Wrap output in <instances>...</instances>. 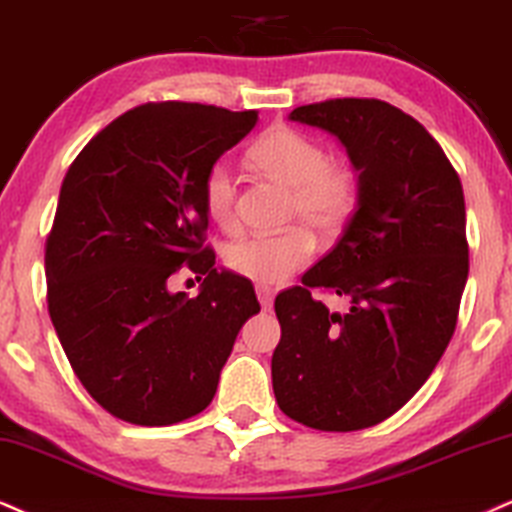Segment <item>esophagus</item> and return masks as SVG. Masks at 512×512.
<instances>
[{
    "mask_svg": "<svg viewBox=\"0 0 512 512\" xmlns=\"http://www.w3.org/2000/svg\"><path fill=\"white\" fill-rule=\"evenodd\" d=\"M256 296H258V301H261V306L266 308H273V299H275V292L270 287H266V285H258L256 287Z\"/></svg>",
    "mask_w": 512,
    "mask_h": 512,
    "instance_id": "34e87169",
    "label": "esophagus"
}]
</instances>
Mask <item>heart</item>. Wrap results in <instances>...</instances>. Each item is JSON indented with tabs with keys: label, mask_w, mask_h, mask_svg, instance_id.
I'll return each instance as SVG.
<instances>
[{
	"label": "heart",
	"mask_w": 512,
	"mask_h": 512,
	"mask_svg": "<svg viewBox=\"0 0 512 512\" xmlns=\"http://www.w3.org/2000/svg\"><path fill=\"white\" fill-rule=\"evenodd\" d=\"M254 161L294 189V211L320 235L342 230L356 208L358 185L349 168L330 166L325 149L304 132L273 128L251 149ZM208 218L220 227L235 223V178L227 163H216L204 180ZM313 254L306 227L258 232L232 242L225 251L230 270L258 285H277Z\"/></svg>",
	"instance_id": "1"
}]
</instances>
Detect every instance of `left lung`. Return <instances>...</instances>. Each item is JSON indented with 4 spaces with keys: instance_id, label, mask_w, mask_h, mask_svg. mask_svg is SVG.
I'll return each instance as SVG.
<instances>
[{
    "instance_id": "left-lung-1",
    "label": "left lung",
    "mask_w": 512,
    "mask_h": 512,
    "mask_svg": "<svg viewBox=\"0 0 512 512\" xmlns=\"http://www.w3.org/2000/svg\"><path fill=\"white\" fill-rule=\"evenodd\" d=\"M289 121L337 137L358 197L304 287L275 299L273 391L282 413L313 430H365L425 384L456 330L470 268L463 185L430 132L380 99L299 106ZM313 288L350 308L330 312Z\"/></svg>"
}]
</instances>
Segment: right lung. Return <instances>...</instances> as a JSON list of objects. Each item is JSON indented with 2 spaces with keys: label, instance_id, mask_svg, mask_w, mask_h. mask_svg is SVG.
Masks as SVG:
<instances>
[{
  "label": "right lung",
  "instance_id": "obj_1",
  "mask_svg": "<svg viewBox=\"0 0 512 512\" xmlns=\"http://www.w3.org/2000/svg\"><path fill=\"white\" fill-rule=\"evenodd\" d=\"M256 111L161 102L106 125L68 168L47 237L54 330L82 387L132 425L204 410L239 330L261 311L246 277L201 249L204 180ZM182 262L200 294L170 293Z\"/></svg>",
  "mask_w": 512,
  "mask_h": 512
}]
</instances>
